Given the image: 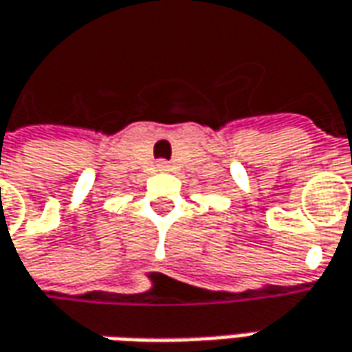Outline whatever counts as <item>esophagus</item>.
I'll return each mask as SVG.
<instances>
[{
  "label": "esophagus",
  "instance_id": "obj_1",
  "mask_svg": "<svg viewBox=\"0 0 352 352\" xmlns=\"http://www.w3.org/2000/svg\"><path fill=\"white\" fill-rule=\"evenodd\" d=\"M156 168L166 170L168 168V162H166V160H158V162H156Z\"/></svg>",
  "mask_w": 352,
  "mask_h": 352
}]
</instances>
